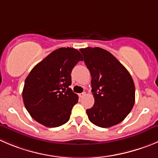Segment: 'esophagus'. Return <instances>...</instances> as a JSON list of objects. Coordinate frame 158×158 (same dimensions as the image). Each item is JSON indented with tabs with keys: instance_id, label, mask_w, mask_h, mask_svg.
Returning a JSON list of instances; mask_svg holds the SVG:
<instances>
[{
	"instance_id": "1",
	"label": "esophagus",
	"mask_w": 158,
	"mask_h": 158,
	"mask_svg": "<svg viewBox=\"0 0 158 158\" xmlns=\"http://www.w3.org/2000/svg\"><path fill=\"white\" fill-rule=\"evenodd\" d=\"M85 95H86V93H85V92L81 93V94H78V96H79V97H80V98H83Z\"/></svg>"
}]
</instances>
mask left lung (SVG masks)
Returning <instances> with one entry per match:
<instances>
[{
    "instance_id": "obj_1",
    "label": "left lung",
    "mask_w": 158,
    "mask_h": 158,
    "mask_svg": "<svg viewBox=\"0 0 158 158\" xmlns=\"http://www.w3.org/2000/svg\"><path fill=\"white\" fill-rule=\"evenodd\" d=\"M91 75L92 108L87 109L90 121L102 128L121 123L135 103V85L126 67L109 51L99 47L80 49Z\"/></svg>"
}]
</instances>
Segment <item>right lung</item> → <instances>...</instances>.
<instances>
[{
    "label": "right lung",
    "mask_w": 158,
    "mask_h": 158,
    "mask_svg": "<svg viewBox=\"0 0 158 158\" xmlns=\"http://www.w3.org/2000/svg\"><path fill=\"white\" fill-rule=\"evenodd\" d=\"M83 60L73 48H59L33 67L25 79L22 98L31 117L46 127H57L70 119L77 94L69 88L74 66Z\"/></svg>",
    "instance_id": "right-lung-1"
}]
</instances>
